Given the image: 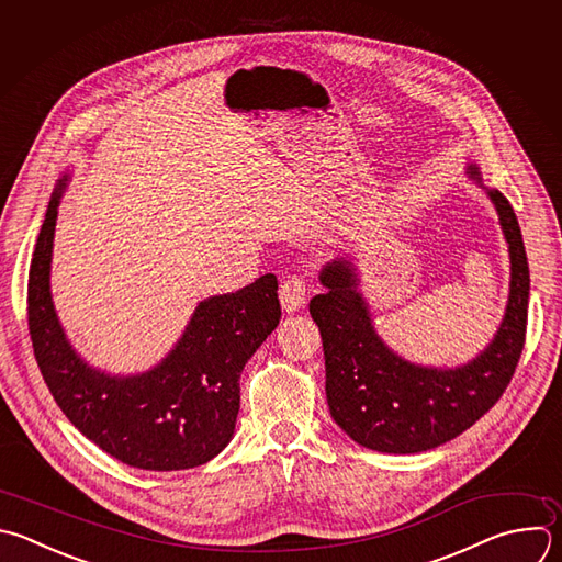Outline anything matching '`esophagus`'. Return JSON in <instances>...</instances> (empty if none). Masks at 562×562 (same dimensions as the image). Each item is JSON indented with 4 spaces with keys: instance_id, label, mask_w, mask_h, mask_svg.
Segmentation results:
<instances>
[{
    "instance_id": "obj_1",
    "label": "esophagus",
    "mask_w": 562,
    "mask_h": 562,
    "mask_svg": "<svg viewBox=\"0 0 562 562\" xmlns=\"http://www.w3.org/2000/svg\"><path fill=\"white\" fill-rule=\"evenodd\" d=\"M306 282L297 276H291L280 286V302L286 313H295L306 304Z\"/></svg>"
}]
</instances>
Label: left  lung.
I'll return each mask as SVG.
<instances>
[{"mask_svg":"<svg viewBox=\"0 0 562 562\" xmlns=\"http://www.w3.org/2000/svg\"><path fill=\"white\" fill-rule=\"evenodd\" d=\"M483 187L476 165L465 171ZM509 247V297L494 339L457 368L419 366L391 350L372 326L350 260L328 262L326 293L308 311L319 328L326 363V402L335 424L359 446L415 454L432 450L474 426L505 393L525 344L529 267L509 201L487 190Z\"/></svg>","mask_w":562,"mask_h":562,"instance_id":"obj_1","label":"left lung"}]
</instances>
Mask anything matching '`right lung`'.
I'll return each instance as SVG.
<instances>
[{
	"instance_id": "1",
	"label": "right lung",
	"mask_w": 562,
	"mask_h": 562,
	"mask_svg": "<svg viewBox=\"0 0 562 562\" xmlns=\"http://www.w3.org/2000/svg\"><path fill=\"white\" fill-rule=\"evenodd\" d=\"M68 173L48 203L29 273V328L57 406L103 452L138 470L171 472L214 459L232 441L240 372L280 322L278 280L203 300L167 357L140 375H108L70 346L50 295L57 207Z\"/></svg>"
}]
</instances>
